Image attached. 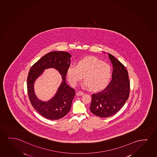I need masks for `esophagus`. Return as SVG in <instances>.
Listing matches in <instances>:
<instances>
[{
    "instance_id": "1",
    "label": "esophagus",
    "mask_w": 157,
    "mask_h": 157,
    "mask_svg": "<svg viewBox=\"0 0 157 157\" xmlns=\"http://www.w3.org/2000/svg\"><path fill=\"white\" fill-rule=\"evenodd\" d=\"M84 93L82 92L81 91H78L76 94L78 96H82L84 95Z\"/></svg>"
}]
</instances>
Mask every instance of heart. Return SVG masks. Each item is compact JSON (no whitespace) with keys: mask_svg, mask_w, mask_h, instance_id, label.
I'll use <instances>...</instances> for the list:
<instances>
[{"mask_svg":"<svg viewBox=\"0 0 157 157\" xmlns=\"http://www.w3.org/2000/svg\"><path fill=\"white\" fill-rule=\"evenodd\" d=\"M84 76V86L93 91L101 90L107 85L112 76L109 65L94 57L79 60L77 65H70L67 77L71 85L75 86Z\"/></svg>","mask_w":157,"mask_h":157,"instance_id":"b5f03b06","label":"heart"}]
</instances>
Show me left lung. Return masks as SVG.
<instances>
[{"label": "left lung", "instance_id": "obj_1", "mask_svg": "<svg viewBox=\"0 0 157 157\" xmlns=\"http://www.w3.org/2000/svg\"><path fill=\"white\" fill-rule=\"evenodd\" d=\"M108 55L113 68L112 81L102 91L93 94L90 107L93 114L101 117H108L116 114L126 102L130 93L127 69L114 56L109 53Z\"/></svg>", "mask_w": 157, "mask_h": 157}]
</instances>
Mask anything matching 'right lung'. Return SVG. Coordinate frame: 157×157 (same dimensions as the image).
I'll return each mask as SVG.
<instances>
[{"mask_svg": "<svg viewBox=\"0 0 157 157\" xmlns=\"http://www.w3.org/2000/svg\"><path fill=\"white\" fill-rule=\"evenodd\" d=\"M71 57V55L67 52H50L35 63L28 73L27 90L31 104L39 114L49 120L62 118L71 109L75 92L66 82L67 70L70 65ZM50 68L57 70L62 75L63 80L54 97L48 101H44L35 94L34 83L44 69Z\"/></svg>", "mask_w": 157, "mask_h": 157, "instance_id": "obj_1", "label": "right lung"}]
</instances>
